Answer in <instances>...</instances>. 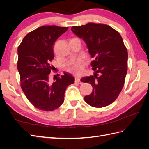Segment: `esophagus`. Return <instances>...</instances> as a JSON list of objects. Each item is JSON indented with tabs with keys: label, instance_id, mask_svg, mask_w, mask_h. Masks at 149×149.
<instances>
[{
	"label": "esophagus",
	"instance_id": "34e87169",
	"mask_svg": "<svg viewBox=\"0 0 149 149\" xmlns=\"http://www.w3.org/2000/svg\"><path fill=\"white\" fill-rule=\"evenodd\" d=\"M75 82L78 83L79 84H81V78L79 77H78V76H76L75 77Z\"/></svg>",
	"mask_w": 149,
	"mask_h": 149
}]
</instances>
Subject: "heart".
Here are the masks:
<instances>
[{
	"label": "heart",
	"mask_w": 149,
	"mask_h": 149,
	"mask_svg": "<svg viewBox=\"0 0 149 149\" xmlns=\"http://www.w3.org/2000/svg\"><path fill=\"white\" fill-rule=\"evenodd\" d=\"M84 70V61L82 59H78L68 68V71L76 75H79L83 73Z\"/></svg>",
	"instance_id": "obj_1"
}]
</instances>
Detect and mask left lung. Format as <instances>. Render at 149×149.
I'll use <instances>...</instances> for the list:
<instances>
[{
  "label": "left lung",
  "instance_id": "8db88e82",
  "mask_svg": "<svg viewBox=\"0 0 149 149\" xmlns=\"http://www.w3.org/2000/svg\"><path fill=\"white\" fill-rule=\"evenodd\" d=\"M71 31L84 40L94 58L91 65L94 74L81 79L93 88L84 97L86 102L95 107L111 104L120 94L127 74L128 53L123 38L118 31L105 24L88 23L72 26Z\"/></svg>",
  "mask_w": 149,
  "mask_h": 149
}]
</instances>
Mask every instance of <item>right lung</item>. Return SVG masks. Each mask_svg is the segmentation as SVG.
<instances>
[{"label":"right lung","instance_id":"obj_1","mask_svg":"<svg viewBox=\"0 0 149 149\" xmlns=\"http://www.w3.org/2000/svg\"><path fill=\"white\" fill-rule=\"evenodd\" d=\"M68 29L56 25L40 26L26 35L18 47L21 88L28 100L40 110L52 111L59 107L66 88L74 82L73 76L66 72L53 82L49 78L54 44Z\"/></svg>","mask_w":149,"mask_h":149}]
</instances>
